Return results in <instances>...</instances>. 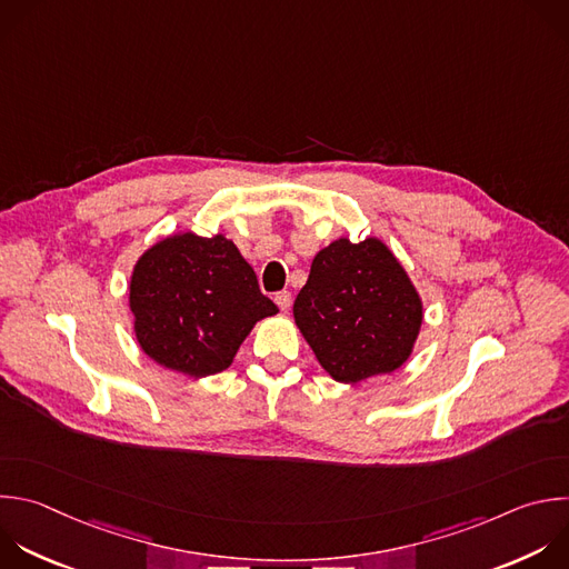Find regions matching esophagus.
Segmentation results:
<instances>
[{"label":"esophagus","mask_w":569,"mask_h":569,"mask_svg":"<svg viewBox=\"0 0 569 569\" xmlns=\"http://www.w3.org/2000/svg\"><path fill=\"white\" fill-rule=\"evenodd\" d=\"M274 303L281 308V310H288L290 303H292V295L288 290H281L274 295Z\"/></svg>","instance_id":"esophagus-1"}]
</instances>
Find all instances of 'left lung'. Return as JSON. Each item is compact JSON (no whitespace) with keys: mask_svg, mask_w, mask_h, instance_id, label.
<instances>
[{"mask_svg":"<svg viewBox=\"0 0 569 569\" xmlns=\"http://www.w3.org/2000/svg\"><path fill=\"white\" fill-rule=\"evenodd\" d=\"M295 321L337 382L400 368L422 326V301L380 239L332 241L295 299Z\"/></svg>","mask_w":569,"mask_h":569,"instance_id":"1","label":"left lung"}]
</instances>
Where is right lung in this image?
<instances>
[{"label": "right lung", "mask_w": 569, "mask_h": 569, "mask_svg": "<svg viewBox=\"0 0 569 569\" xmlns=\"http://www.w3.org/2000/svg\"><path fill=\"white\" fill-rule=\"evenodd\" d=\"M129 306L140 348L189 377L226 370L254 323L279 312L232 241L192 232L169 237L138 259Z\"/></svg>", "instance_id": "right-lung-1"}]
</instances>
